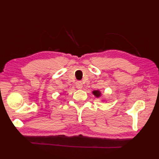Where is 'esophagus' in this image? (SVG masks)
<instances>
[{
	"instance_id": "1",
	"label": "esophagus",
	"mask_w": 159,
	"mask_h": 159,
	"mask_svg": "<svg viewBox=\"0 0 159 159\" xmlns=\"http://www.w3.org/2000/svg\"><path fill=\"white\" fill-rule=\"evenodd\" d=\"M76 87L77 89H81L83 87V83L81 81H77L76 83Z\"/></svg>"
}]
</instances>
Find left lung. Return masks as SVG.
I'll return each instance as SVG.
<instances>
[{"mask_svg":"<svg viewBox=\"0 0 159 159\" xmlns=\"http://www.w3.org/2000/svg\"><path fill=\"white\" fill-rule=\"evenodd\" d=\"M93 95L95 96H96V97H100L101 96V93L100 92V91H98V90L93 91Z\"/></svg>","mask_w":159,"mask_h":159,"instance_id":"left-lung-1","label":"left lung"}]
</instances>
